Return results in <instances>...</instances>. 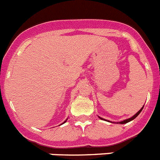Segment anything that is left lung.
Returning <instances> with one entry per match:
<instances>
[{
	"label": "left lung",
	"instance_id": "left-lung-1",
	"mask_svg": "<svg viewBox=\"0 0 160 160\" xmlns=\"http://www.w3.org/2000/svg\"><path fill=\"white\" fill-rule=\"evenodd\" d=\"M142 108H143V107H142V108H141L140 110H139V111H138V112H137L136 114H135V115H133V116L131 117V118H128V119H125V120H123V121H122V122H118V123H120V124H125V123H127V122H131V120L135 119V118H136L137 116H138V114H140V112H141V111H142ZM99 118H101V119H103L102 118H100V117H99Z\"/></svg>",
	"mask_w": 160,
	"mask_h": 160
}]
</instances>
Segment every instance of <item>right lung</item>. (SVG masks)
Instances as JSON below:
<instances>
[{
	"label": "right lung",
	"instance_id": "right-lung-1",
	"mask_svg": "<svg viewBox=\"0 0 160 160\" xmlns=\"http://www.w3.org/2000/svg\"><path fill=\"white\" fill-rule=\"evenodd\" d=\"M66 122V121H65V122Z\"/></svg>",
	"mask_w": 160,
	"mask_h": 160
}]
</instances>
